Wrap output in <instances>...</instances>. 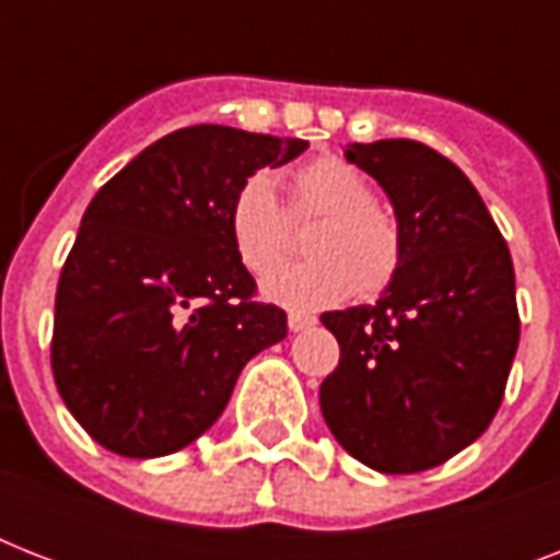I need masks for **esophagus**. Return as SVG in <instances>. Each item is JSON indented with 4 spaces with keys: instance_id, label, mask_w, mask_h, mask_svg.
Wrapping results in <instances>:
<instances>
[{
    "instance_id": "esophagus-1",
    "label": "esophagus",
    "mask_w": 560,
    "mask_h": 560,
    "mask_svg": "<svg viewBox=\"0 0 560 560\" xmlns=\"http://www.w3.org/2000/svg\"><path fill=\"white\" fill-rule=\"evenodd\" d=\"M288 325H290V331H305V328L316 325V316L302 314V311H293V314L288 316Z\"/></svg>"
}]
</instances>
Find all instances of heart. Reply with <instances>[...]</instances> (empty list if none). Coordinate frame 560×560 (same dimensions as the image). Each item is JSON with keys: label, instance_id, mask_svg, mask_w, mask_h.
<instances>
[{"label": "heart", "instance_id": "obj_1", "mask_svg": "<svg viewBox=\"0 0 560 560\" xmlns=\"http://www.w3.org/2000/svg\"><path fill=\"white\" fill-rule=\"evenodd\" d=\"M319 219L308 236L311 262L267 276L264 293L279 305L314 311L342 299L381 296L404 264L398 218L374 200V186L340 156H316L290 177L288 209L264 174L232 194L226 226L246 270L264 276L287 254L289 223Z\"/></svg>", "mask_w": 560, "mask_h": 560}]
</instances>
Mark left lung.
I'll return each mask as SVG.
<instances>
[{
	"label": "left lung",
	"instance_id": "obj_1",
	"mask_svg": "<svg viewBox=\"0 0 560 560\" xmlns=\"http://www.w3.org/2000/svg\"><path fill=\"white\" fill-rule=\"evenodd\" d=\"M404 232L374 305L323 314L340 363L319 386L334 439L381 474H418L477 442L503 404L521 340L514 267L486 202L442 153L409 139L349 144Z\"/></svg>",
	"mask_w": 560,
	"mask_h": 560
}]
</instances>
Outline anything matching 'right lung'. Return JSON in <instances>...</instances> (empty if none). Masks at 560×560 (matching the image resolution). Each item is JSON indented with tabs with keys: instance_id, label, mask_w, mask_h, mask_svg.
<instances>
[{
	"instance_id": "obj_1",
	"label": "right lung",
	"mask_w": 560,
	"mask_h": 560,
	"mask_svg": "<svg viewBox=\"0 0 560 560\" xmlns=\"http://www.w3.org/2000/svg\"><path fill=\"white\" fill-rule=\"evenodd\" d=\"M302 139L194 125L144 148L83 211L55 296L51 372L78 424L107 451H183L220 412L246 360L288 337L258 302L226 211L258 168Z\"/></svg>"
}]
</instances>
